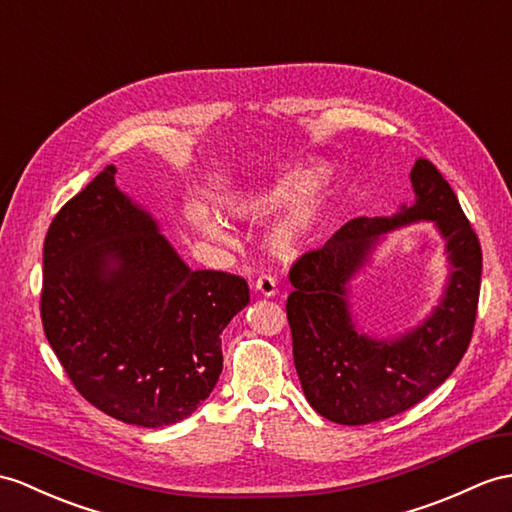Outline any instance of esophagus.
<instances>
[{"label":"esophagus","mask_w":512,"mask_h":512,"mask_svg":"<svg viewBox=\"0 0 512 512\" xmlns=\"http://www.w3.org/2000/svg\"><path fill=\"white\" fill-rule=\"evenodd\" d=\"M254 289H256V293H260L263 297H276L278 284H276V280H273L271 276H260L256 280V284H254Z\"/></svg>","instance_id":"esophagus-1"}]
</instances>
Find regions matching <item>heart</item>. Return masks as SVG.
<instances>
[{
    "label": "heart",
    "instance_id": "heart-1",
    "mask_svg": "<svg viewBox=\"0 0 512 512\" xmlns=\"http://www.w3.org/2000/svg\"><path fill=\"white\" fill-rule=\"evenodd\" d=\"M328 189V169H315L306 176L299 171H289L271 182L232 193L223 202V208L234 221L260 223L276 215L286 203L287 206L267 230V245L280 258H295L304 252L319 228ZM202 228L210 239L226 245L230 243L228 234L223 232L219 223L204 221Z\"/></svg>",
    "mask_w": 512,
    "mask_h": 512
}]
</instances>
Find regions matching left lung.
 Returning a JSON list of instances; mask_svg holds the SVG:
<instances>
[{
  "label": "left lung",
  "mask_w": 512,
  "mask_h": 512,
  "mask_svg": "<svg viewBox=\"0 0 512 512\" xmlns=\"http://www.w3.org/2000/svg\"><path fill=\"white\" fill-rule=\"evenodd\" d=\"M415 202L384 217L347 221L317 252L293 265L286 317L293 360L308 404L343 426L389 419L441 386L465 356L480 295L482 252L452 186L430 160L410 171ZM432 220L446 243L448 280L440 302L415 329L373 337L357 328L351 284L391 231Z\"/></svg>",
  "instance_id": "8db88e82"
}]
</instances>
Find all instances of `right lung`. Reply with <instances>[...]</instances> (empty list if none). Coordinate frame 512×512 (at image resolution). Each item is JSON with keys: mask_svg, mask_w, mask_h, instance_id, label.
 <instances>
[{"mask_svg": "<svg viewBox=\"0 0 512 512\" xmlns=\"http://www.w3.org/2000/svg\"><path fill=\"white\" fill-rule=\"evenodd\" d=\"M115 173L106 167L47 230L43 328L86 402L162 428L213 393L221 332L249 304V289L232 273L186 265Z\"/></svg>", "mask_w": 512, "mask_h": 512, "instance_id": "obj_1", "label": "right lung"}]
</instances>
